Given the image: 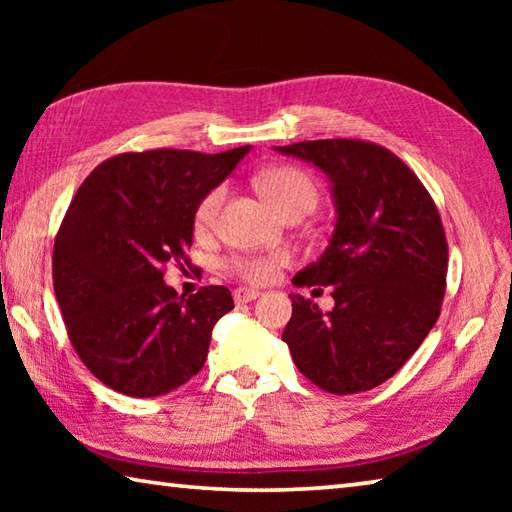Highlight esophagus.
<instances>
[{"mask_svg": "<svg viewBox=\"0 0 512 512\" xmlns=\"http://www.w3.org/2000/svg\"><path fill=\"white\" fill-rule=\"evenodd\" d=\"M259 298V291L257 289H248V287H241L235 291V302H253Z\"/></svg>", "mask_w": 512, "mask_h": 512, "instance_id": "1", "label": "esophagus"}]
</instances>
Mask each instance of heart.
Listing matches in <instances>:
<instances>
[{"mask_svg": "<svg viewBox=\"0 0 512 512\" xmlns=\"http://www.w3.org/2000/svg\"><path fill=\"white\" fill-rule=\"evenodd\" d=\"M257 187L275 210L287 214L293 207H309L314 210L318 201L316 183L311 180L307 171L298 167H271L257 176ZM225 187L216 185L207 192L196 205L194 212V225L198 232H207L216 223V216L223 205ZM289 262V255L284 250H275V253H262V255H232L225 259V271L232 273L239 280L248 284H264L273 280L275 271Z\"/></svg>", "mask_w": 512, "mask_h": 512, "instance_id": "b5f03b06", "label": "heart"}]
</instances>
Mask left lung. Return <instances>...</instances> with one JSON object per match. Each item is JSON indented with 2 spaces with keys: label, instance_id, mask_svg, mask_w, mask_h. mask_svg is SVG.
Segmentation results:
<instances>
[{
  "label": "left lung",
  "instance_id": "obj_1",
  "mask_svg": "<svg viewBox=\"0 0 512 512\" xmlns=\"http://www.w3.org/2000/svg\"><path fill=\"white\" fill-rule=\"evenodd\" d=\"M314 162L332 180L336 228L298 287H332L334 309L291 293L282 341L311 384L334 395L370 391L427 339L447 287V237L420 178L393 151L368 140L275 146Z\"/></svg>",
  "mask_w": 512,
  "mask_h": 512
}]
</instances>
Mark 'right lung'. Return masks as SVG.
<instances>
[{
  "instance_id": "right-lung-1",
  "label": "right lung",
  "mask_w": 512,
  "mask_h": 512,
  "mask_svg": "<svg viewBox=\"0 0 512 512\" xmlns=\"http://www.w3.org/2000/svg\"><path fill=\"white\" fill-rule=\"evenodd\" d=\"M250 146L223 153H119L69 203L54 244V291L67 336L94 377L158 397L203 368L216 320L235 307L225 287L178 296L169 264H189L194 212Z\"/></svg>"
}]
</instances>
